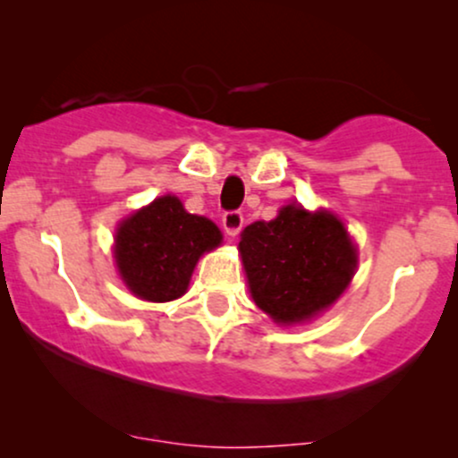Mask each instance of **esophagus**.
Masks as SVG:
<instances>
[{
  "label": "esophagus",
  "instance_id": "34e87169",
  "mask_svg": "<svg viewBox=\"0 0 458 458\" xmlns=\"http://www.w3.org/2000/svg\"><path fill=\"white\" fill-rule=\"evenodd\" d=\"M222 225H224L225 234L236 236L241 233V228H243V213H241V211H225L224 217H222Z\"/></svg>",
  "mask_w": 458,
  "mask_h": 458
}]
</instances>
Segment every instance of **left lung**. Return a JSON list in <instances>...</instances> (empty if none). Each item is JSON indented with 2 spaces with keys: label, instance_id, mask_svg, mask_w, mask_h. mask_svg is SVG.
Instances as JSON below:
<instances>
[{
  "label": "left lung",
  "instance_id": "1",
  "mask_svg": "<svg viewBox=\"0 0 458 458\" xmlns=\"http://www.w3.org/2000/svg\"><path fill=\"white\" fill-rule=\"evenodd\" d=\"M256 306L276 323H299L329 308L355 269V247L334 215L284 207L247 225L239 243Z\"/></svg>",
  "mask_w": 458,
  "mask_h": 458
}]
</instances>
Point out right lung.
<instances>
[{
    "mask_svg": "<svg viewBox=\"0 0 458 458\" xmlns=\"http://www.w3.org/2000/svg\"><path fill=\"white\" fill-rule=\"evenodd\" d=\"M219 243L222 233L211 219L163 196L120 224L115 265L131 293L146 301H172L187 291L199 256Z\"/></svg>",
    "mask_w": 458,
    "mask_h": 458,
    "instance_id": "1",
    "label": "right lung"
}]
</instances>
